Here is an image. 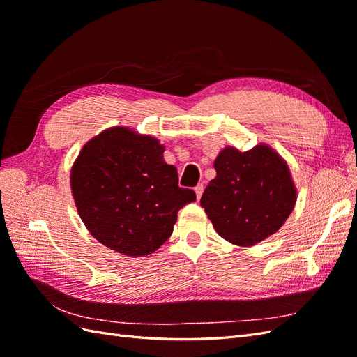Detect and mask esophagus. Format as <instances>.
<instances>
[{
    "label": "esophagus",
    "instance_id": "1",
    "mask_svg": "<svg viewBox=\"0 0 357 357\" xmlns=\"http://www.w3.org/2000/svg\"><path fill=\"white\" fill-rule=\"evenodd\" d=\"M202 192H204V186H202V185H198V186L195 188V193H197V199H198V201H199L201 197H202Z\"/></svg>",
    "mask_w": 357,
    "mask_h": 357
}]
</instances>
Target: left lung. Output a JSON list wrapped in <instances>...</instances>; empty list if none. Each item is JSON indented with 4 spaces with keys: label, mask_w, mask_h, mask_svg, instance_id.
Returning a JSON list of instances; mask_svg holds the SVG:
<instances>
[{
    "label": "left lung",
    "mask_w": 357,
    "mask_h": 357,
    "mask_svg": "<svg viewBox=\"0 0 357 357\" xmlns=\"http://www.w3.org/2000/svg\"><path fill=\"white\" fill-rule=\"evenodd\" d=\"M215 177L201 198L215 232L240 247L274 235L294 211L298 189L286 159L265 143L241 152L223 147L214 159Z\"/></svg>",
    "instance_id": "1"
}]
</instances>
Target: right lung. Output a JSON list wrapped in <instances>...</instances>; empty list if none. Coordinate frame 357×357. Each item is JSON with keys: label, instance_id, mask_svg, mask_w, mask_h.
<instances>
[{"label": "right lung", "instance_id": "right-lung-1", "mask_svg": "<svg viewBox=\"0 0 357 357\" xmlns=\"http://www.w3.org/2000/svg\"><path fill=\"white\" fill-rule=\"evenodd\" d=\"M165 146L128 126H112L82 147L70 171L75 208L96 241L129 257L156 252L177 213L197 199L178 188Z\"/></svg>", "mask_w": 357, "mask_h": 357}]
</instances>
